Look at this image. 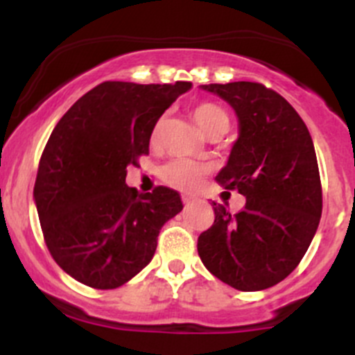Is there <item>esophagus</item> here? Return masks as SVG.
I'll use <instances>...</instances> for the list:
<instances>
[{
    "mask_svg": "<svg viewBox=\"0 0 355 355\" xmlns=\"http://www.w3.org/2000/svg\"><path fill=\"white\" fill-rule=\"evenodd\" d=\"M182 202H184L185 206H189V204L196 202V198H192V196H189V194H184L182 196Z\"/></svg>",
    "mask_w": 355,
    "mask_h": 355,
    "instance_id": "34e87169",
    "label": "esophagus"
}]
</instances>
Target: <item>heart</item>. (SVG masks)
<instances>
[{
    "instance_id": "b5f03b06",
    "label": "heart",
    "mask_w": 355,
    "mask_h": 355,
    "mask_svg": "<svg viewBox=\"0 0 355 355\" xmlns=\"http://www.w3.org/2000/svg\"><path fill=\"white\" fill-rule=\"evenodd\" d=\"M196 123L206 132L207 135L221 134L228 132L230 128V114L223 106L216 103H199L192 110ZM163 120H157L153 128V141H156L161 135ZM211 168L207 164L199 163L192 159H173L161 168V178L164 184L177 189H194L202 177L209 173Z\"/></svg>"
}]
</instances>
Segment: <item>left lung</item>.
I'll use <instances>...</instances> for the list:
<instances>
[{"mask_svg": "<svg viewBox=\"0 0 355 355\" xmlns=\"http://www.w3.org/2000/svg\"><path fill=\"white\" fill-rule=\"evenodd\" d=\"M239 116V139L216 182L239 191L245 207L230 214L213 202L214 223L198 239L204 266L242 292L270 288L306 254L323 209L320 168L302 118L259 82L200 85Z\"/></svg>", "mask_w": 355, "mask_h": 355, "instance_id": "left-lung-1", "label": "left lung"}]
</instances>
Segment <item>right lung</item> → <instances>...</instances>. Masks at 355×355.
I'll list each match as a JSON object with an SVG mask.
<instances>
[{
    "label": "right lung",
    "mask_w": 355,
    "mask_h": 355,
    "mask_svg": "<svg viewBox=\"0 0 355 355\" xmlns=\"http://www.w3.org/2000/svg\"><path fill=\"white\" fill-rule=\"evenodd\" d=\"M191 82L108 80L82 96L56 123L42 151L34 200L49 254L87 287L110 290L155 256L161 227L184 207L159 185L139 194L128 164L149 155L153 128Z\"/></svg>",
    "instance_id": "right-lung-1"
}]
</instances>
